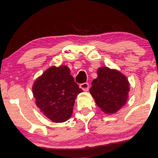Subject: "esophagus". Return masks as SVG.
I'll return each instance as SVG.
<instances>
[{
  "mask_svg": "<svg viewBox=\"0 0 158 158\" xmlns=\"http://www.w3.org/2000/svg\"><path fill=\"white\" fill-rule=\"evenodd\" d=\"M79 87H80V88L82 89L83 91H85V92H87V91H89V85L88 82H84V83L80 84Z\"/></svg>",
  "mask_w": 158,
  "mask_h": 158,
  "instance_id": "obj_1",
  "label": "esophagus"
}]
</instances>
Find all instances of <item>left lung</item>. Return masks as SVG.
Returning a JSON list of instances; mask_svg holds the SVG:
<instances>
[{
  "label": "left lung",
  "mask_w": 158,
  "mask_h": 158,
  "mask_svg": "<svg viewBox=\"0 0 158 158\" xmlns=\"http://www.w3.org/2000/svg\"><path fill=\"white\" fill-rule=\"evenodd\" d=\"M97 75L89 90L91 95L105 113L117 112L128 100L130 90L128 79L119 71L108 67L99 68Z\"/></svg>",
  "instance_id": "left-lung-1"
}]
</instances>
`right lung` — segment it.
Here are the masks:
<instances>
[{
    "instance_id": "1",
    "label": "right lung",
    "mask_w": 158,
    "mask_h": 158,
    "mask_svg": "<svg viewBox=\"0 0 158 158\" xmlns=\"http://www.w3.org/2000/svg\"><path fill=\"white\" fill-rule=\"evenodd\" d=\"M82 92L66 66L49 68L33 85L37 107L44 115L57 123L71 117L76 96Z\"/></svg>"
}]
</instances>
